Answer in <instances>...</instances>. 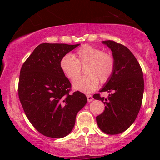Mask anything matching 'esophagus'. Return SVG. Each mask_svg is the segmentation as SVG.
Returning <instances> with one entry per match:
<instances>
[{"instance_id": "esophagus-1", "label": "esophagus", "mask_w": 160, "mask_h": 160, "mask_svg": "<svg viewBox=\"0 0 160 160\" xmlns=\"http://www.w3.org/2000/svg\"><path fill=\"white\" fill-rule=\"evenodd\" d=\"M87 100H88V102H91V101H92V100H93V97L92 95H87Z\"/></svg>"}]
</instances>
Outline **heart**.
<instances>
[{"label":"heart","mask_w":160,"mask_h":160,"mask_svg":"<svg viewBox=\"0 0 160 160\" xmlns=\"http://www.w3.org/2000/svg\"><path fill=\"white\" fill-rule=\"evenodd\" d=\"M114 57L98 47L86 44L76 50L73 55L66 54L60 62V68L65 77L74 80L80 75L82 67H85L84 76L73 82L76 90L86 93L95 91L98 84L108 82L115 70Z\"/></svg>","instance_id":"obj_1"}]
</instances>
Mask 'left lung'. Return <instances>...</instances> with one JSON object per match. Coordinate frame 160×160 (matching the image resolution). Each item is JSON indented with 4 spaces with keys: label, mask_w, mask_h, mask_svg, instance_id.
<instances>
[{
    "label": "left lung",
    "mask_w": 160,
    "mask_h": 160,
    "mask_svg": "<svg viewBox=\"0 0 160 160\" xmlns=\"http://www.w3.org/2000/svg\"><path fill=\"white\" fill-rule=\"evenodd\" d=\"M112 51L116 65L113 76L100 89L108 92V98L95 94L94 99L106 105L102 113L96 117L98 125L108 135L123 132L135 122L143 100V71L137 59L125 46L113 41L102 42Z\"/></svg>",
    "instance_id": "8db88e82"
}]
</instances>
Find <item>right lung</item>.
Returning <instances> with one entry per match:
<instances>
[{"instance_id":"1","label":"right lung","mask_w":160,"mask_h":160,"mask_svg":"<svg viewBox=\"0 0 160 160\" xmlns=\"http://www.w3.org/2000/svg\"><path fill=\"white\" fill-rule=\"evenodd\" d=\"M79 45L41 43L21 68L18 95L22 106L32 126L47 137L68 135L76 114L87 102L79 91L70 94L71 84L60 68L62 57Z\"/></svg>"}]
</instances>
